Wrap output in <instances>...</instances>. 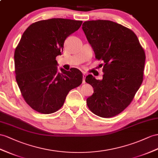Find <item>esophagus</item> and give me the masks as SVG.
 Segmentation results:
<instances>
[{
	"label": "esophagus",
	"mask_w": 158,
	"mask_h": 158,
	"mask_svg": "<svg viewBox=\"0 0 158 158\" xmlns=\"http://www.w3.org/2000/svg\"><path fill=\"white\" fill-rule=\"evenodd\" d=\"M85 77H86V73H83V83H85Z\"/></svg>",
	"instance_id": "34e87169"
}]
</instances>
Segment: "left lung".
I'll list each match as a JSON object with an SVG mask.
<instances>
[{
	"label": "left lung",
	"mask_w": 158,
	"mask_h": 158,
	"mask_svg": "<svg viewBox=\"0 0 158 158\" xmlns=\"http://www.w3.org/2000/svg\"><path fill=\"white\" fill-rule=\"evenodd\" d=\"M82 29L96 59L104 62L102 80L85 78L94 88L87 106L98 116L111 118L129 106L142 83L145 52L135 34L115 22L85 21Z\"/></svg>",
	"instance_id": "8db88e82"
}]
</instances>
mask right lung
Here are the masks:
<instances>
[{
	"label": "right lung",
	"mask_w": 158,
	"mask_h": 158,
	"mask_svg": "<svg viewBox=\"0 0 158 158\" xmlns=\"http://www.w3.org/2000/svg\"><path fill=\"white\" fill-rule=\"evenodd\" d=\"M83 21L51 19L32 24L24 32L15 51L16 81L24 99L34 110L52 114L63 106L73 89L83 81L76 68H60L56 56L61 55L67 37Z\"/></svg>",
	"instance_id": "right-lung-1"
}]
</instances>
